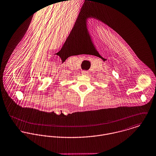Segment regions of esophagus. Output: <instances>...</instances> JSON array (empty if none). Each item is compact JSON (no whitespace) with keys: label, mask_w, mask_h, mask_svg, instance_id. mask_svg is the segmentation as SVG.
Here are the masks:
<instances>
[{"label":"esophagus","mask_w":156,"mask_h":156,"mask_svg":"<svg viewBox=\"0 0 156 156\" xmlns=\"http://www.w3.org/2000/svg\"><path fill=\"white\" fill-rule=\"evenodd\" d=\"M88 71H87V70H83V72H82V73L83 74H84V75H87V74H88Z\"/></svg>","instance_id":"obj_1"}]
</instances>
